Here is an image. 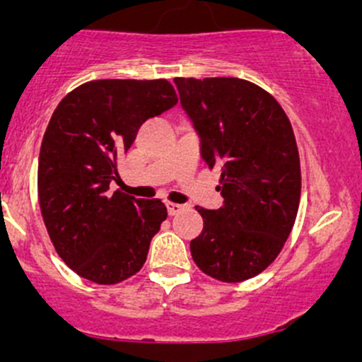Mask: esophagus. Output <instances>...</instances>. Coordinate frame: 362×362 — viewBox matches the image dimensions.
<instances>
[{"mask_svg":"<svg viewBox=\"0 0 362 362\" xmlns=\"http://www.w3.org/2000/svg\"><path fill=\"white\" fill-rule=\"evenodd\" d=\"M166 208H168V214L170 215H177V214H180L182 210H184V204H180V203H173V202H166Z\"/></svg>","mask_w":362,"mask_h":362,"instance_id":"34e87169","label":"esophagus"}]
</instances>
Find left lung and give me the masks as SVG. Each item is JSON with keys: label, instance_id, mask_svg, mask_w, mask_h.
Returning a JSON list of instances; mask_svg holds the SVG:
<instances>
[{"label": "left lung", "instance_id": "1", "mask_svg": "<svg viewBox=\"0 0 362 362\" xmlns=\"http://www.w3.org/2000/svg\"><path fill=\"white\" fill-rule=\"evenodd\" d=\"M202 138V158L221 168L224 204L196 206L203 231L191 242L196 266L235 284L264 272L293 231L301 198L294 131L279 101L243 78H175Z\"/></svg>", "mask_w": 362, "mask_h": 362}]
</instances>
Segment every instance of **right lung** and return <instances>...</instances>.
<instances>
[{
  "instance_id": "obj_1",
  "label": "right lung",
  "mask_w": 362,
  "mask_h": 362,
  "mask_svg": "<svg viewBox=\"0 0 362 362\" xmlns=\"http://www.w3.org/2000/svg\"><path fill=\"white\" fill-rule=\"evenodd\" d=\"M177 101L164 78L93 80L50 117L38 159L40 210L54 249L82 279L112 286L147 261L166 206L108 189L141 124Z\"/></svg>"
}]
</instances>
